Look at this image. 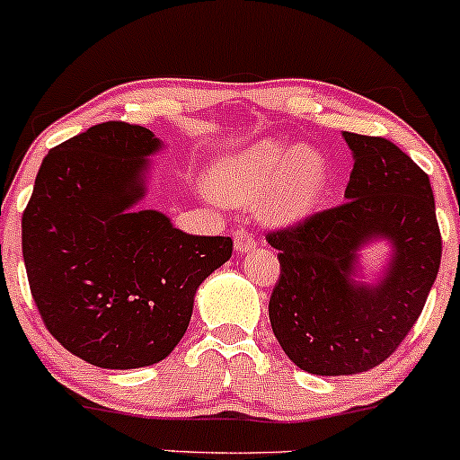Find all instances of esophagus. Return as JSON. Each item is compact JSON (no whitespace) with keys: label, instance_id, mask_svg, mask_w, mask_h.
<instances>
[{"label":"esophagus","instance_id":"obj_1","mask_svg":"<svg viewBox=\"0 0 460 460\" xmlns=\"http://www.w3.org/2000/svg\"><path fill=\"white\" fill-rule=\"evenodd\" d=\"M232 239H234V250L239 252V254H243V252H250L252 247H256V239L243 228H236L232 232Z\"/></svg>","mask_w":460,"mask_h":460}]
</instances>
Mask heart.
I'll list each match as a JSON object with an SVG mask.
<instances>
[{"mask_svg":"<svg viewBox=\"0 0 460 460\" xmlns=\"http://www.w3.org/2000/svg\"><path fill=\"white\" fill-rule=\"evenodd\" d=\"M328 184V163L311 146L256 141L228 154L210 169L208 187L221 202L256 198L262 217L278 224L297 221L317 206Z\"/></svg>","mask_w":460,"mask_h":460,"instance_id":"heart-1","label":"heart"}]
</instances>
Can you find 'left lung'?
Masks as SVG:
<instances>
[{"instance_id":"8db88e82","label":"left lung","mask_w":460,"mask_h":460,"mask_svg":"<svg viewBox=\"0 0 460 460\" xmlns=\"http://www.w3.org/2000/svg\"><path fill=\"white\" fill-rule=\"evenodd\" d=\"M343 138L354 156L348 202L267 234L280 261L270 299L273 334L314 376L360 374L389 358L424 311L441 265L428 175L386 138ZM380 238L392 256L367 286L358 280V252Z\"/></svg>"}]
</instances>
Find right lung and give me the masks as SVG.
Returning a JSON list of instances; mask_svg holds the SVG:
<instances>
[{
	"instance_id": "right-lung-1",
	"label": "right lung",
	"mask_w": 460,
	"mask_h": 460,
	"mask_svg": "<svg viewBox=\"0 0 460 460\" xmlns=\"http://www.w3.org/2000/svg\"><path fill=\"white\" fill-rule=\"evenodd\" d=\"M161 138L106 121L45 156L23 210L30 291L65 349L104 369H137L173 352L199 285L232 256L230 236L173 228L137 210Z\"/></svg>"
}]
</instances>
